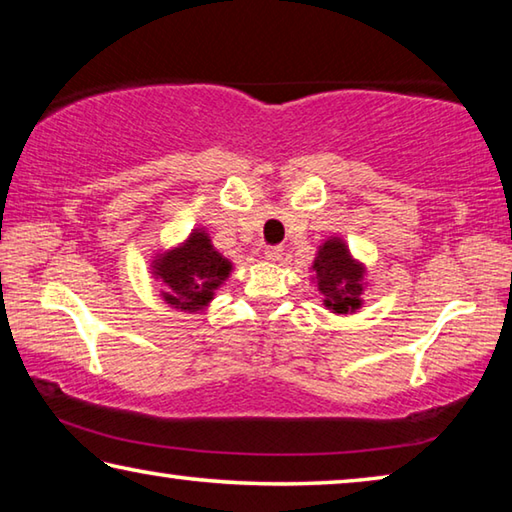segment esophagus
Masks as SVG:
<instances>
[{"label": "esophagus", "instance_id": "34e87169", "mask_svg": "<svg viewBox=\"0 0 512 512\" xmlns=\"http://www.w3.org/2000/svg\"><path fill=\"white\" fill-rule=\"evenodd\" d=\"M264 255H266V259H271V262H280L284 255V248L282 246H266Z\"/></svg>", "mask_w": 512, "mask_h": 512}]
</instances>
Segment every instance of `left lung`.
Listing matches in <instances>:
<instances>
[{
  "mask_svg": "<svg viewBox=\"0 0 512 512\" xmlns=\"http://www.w3.org/2000/svg\"><path fill=\"white\" fill-rule=\"evenodd\" d=\"M318 291L325 296V305L336 314L359 309L363 293V268L350 257L341 239H329L320 248L314 262Z\"/></svg>",
  "mask_w": 512,
  "mask_h": 512,
  "instance_id": "left-lung-1",
  "label": "left lung"
}]
</instances>
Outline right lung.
Returning <instances> with one entry per match:
<instances>
[{
    "mask_svg": "<svg viewBox=\"0 0 512 512\" xmlns=\"http://www.w3.org/2000/svg\"><path fill=\"white\" fill-rule=\"evenodd\" d=\"M153 268L164 284V300L192 311L212 300L214 289L230 273V262L216 253L205 232H192L183 248L171 250Z\"/></svg>",
    "mask_w": 512,
    "mask_h": 512,
    "instance_id": "right-lung-1",
    "label": "right lung"
}]
</instances>
